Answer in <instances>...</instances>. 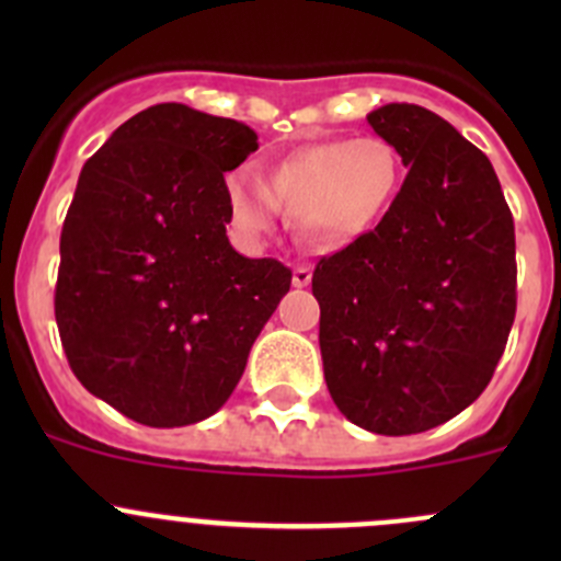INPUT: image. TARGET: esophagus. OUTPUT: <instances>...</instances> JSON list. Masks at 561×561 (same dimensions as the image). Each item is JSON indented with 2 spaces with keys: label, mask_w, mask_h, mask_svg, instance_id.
<instances>
[{
  "label": "esophagus",
  "mask_w": 561,
  "mask_h": 561,
  "mask_svg": "<svg viewBox=\"0 0 561 561\" xmlns=\"http://www.w3.org/2000/svg\"><path fill=\"white\" fill-rule=\"evenodd\" d=\"M309 282H312V268H307V265H296V268H293V285L307 287Z\"/></svg>",
  "instance_id": "1"
}]
</instances>
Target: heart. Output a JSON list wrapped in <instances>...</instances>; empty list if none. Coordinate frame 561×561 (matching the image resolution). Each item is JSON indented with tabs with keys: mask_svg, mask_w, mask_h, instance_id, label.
I'll return each mask as SVG.
<instances>
[{
	"mask_svg": "<svg viewBox=\"0 0 561 561\" xmlns=\"http://www.w3.org/2000/svg\"><path fill=\"white\" fill-rule=\"evenodd\" d=\"M404 181L399 151L366 135L298 149L265 181L244 171L228 175L233 219L247 233L271 225L274 206L296 214L301 233L314 244H344L375 228Z\"/></svg>",
	"mask_w": 561,
	"mask_h": 561,
	"instance_id": "b5f03b06",
	"label": "heart"
}]
</instances>
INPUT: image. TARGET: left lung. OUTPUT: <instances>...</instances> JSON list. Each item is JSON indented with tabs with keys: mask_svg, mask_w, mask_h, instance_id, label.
<instances>
[{
	"mask_svg": "<svg viewBox=\"0 0 561 561\" xmlns=\"http://www.w3.org/2000/svg\"><path fill=\"white\" fill-rule=\"evenodd\" d=\"M407 175L375 230L320 257L325 386L366 432L421 434L467 410L516 320V228L489 157L443 116L390 103L366 116Z\"/></svg>",
	"mask_w": 561,
	"mask_h": 561,
	"instance_id": "8db88e82",
	"label": "left lung"
}]
</instances>
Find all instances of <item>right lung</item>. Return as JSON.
<instances>
[{
  "label": "right lung",
  "instance_id": "obj_1",
  "mask_svg": "<svg viewBox=\"0 0 561 561\" xmlns=\"http://www.w3.org/2000/svg\"><path fill=\"white\" fill-rule=\"evenodd\" d=\"M257 149L236 118L151 105L89 157L61 228L54 312L72 375L135 423L214 415L293 271L228 241L225 173Z\"/></svg>",
  "mask_w": 561,
  "mask_h": 561
}]
</instances>
